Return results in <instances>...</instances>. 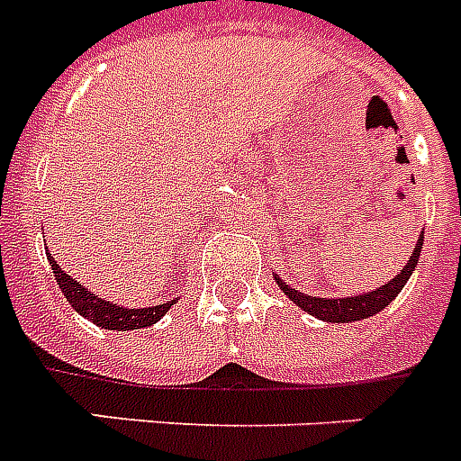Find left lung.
Masks as SVG:
<instances>
[{
	"instance_id": "8db88e82",
	"label": "left lung",
	"mask_w": 461,
	"mask_h": 461,
	"mask_svg": "<svg viewBox=\"0 0 461 461\" xmlns=\"http://www.w3.org/2000/svg\"><path fill=\"white\" fill-rule=\"evenodd\" d=\"M421 249H424V231L419 234L417 246H414L412 256H410V260L405 263V267L400 269L391 282L379 286V289L362 291V294L346 295V298H320V295L301 294V291H295L291 284H286V279H282L276 272H272V276H275L276 286L282 289V294L286 295V298H291L298 308L305 310L308 315L317 317V320L321 321H331V324H346V321H360L366 320V317L376 315V312H381V310L386 308L388 303L395 301V295L402 291L407 279L412 276L414 267H417L419 263V256H421Z\"/></svg>"
}]
</instances>
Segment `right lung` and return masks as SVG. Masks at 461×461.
Wrapping results in <instances>:
<instances>
[{
	"mask_svg": "<svg viewBox=\"0 0 461 461\" xmlns=\"http://www.w3.org/2000/svg\"><path fill=\"white\" fill-rule=\"evenodd\" d=\"M47 260L49 265H51V269H54L59 289L66 295V301L70 303V308H73L77 315L85 317V320L95 321L96 327L101 329L130 331V329L151 327V324H156L160 317H166L167 310L175 305V298H172V301L160 303V305H151V308H125V305H118V303L101 298L95 291L85 289L77 279L66 275V272L56 265L51 253H47Z\"/></svg>",
	"mask_w": 461,
	"mask_h": 461,
	"instance_id": "1",
	"label": "right lung"
}]
</instances>
